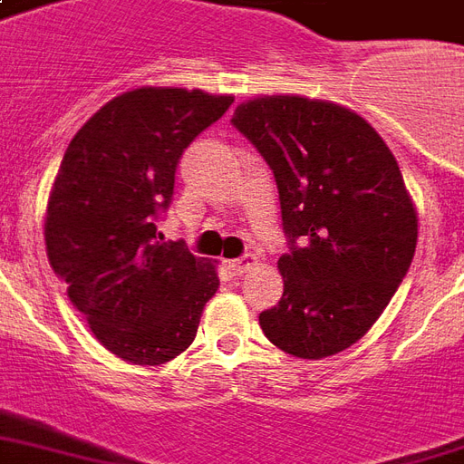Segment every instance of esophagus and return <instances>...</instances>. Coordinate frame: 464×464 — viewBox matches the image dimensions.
I'll return each mask as SVG.
<instances>
[{
	"instance_id": "1",
	"label": "esophagus",
	"mask_w": 464,
	"mask_h": 464,
	"mask_svg": "<svg viewBox=\"0 0 464 464\" xmlns=\"http://www.w3.org/2000/svg\"><path fill=\"white\" fill-rule=\"evenodd\" d=\"M253 265H257V257L246 256V257H240V260H231V263H228V267H231V272L236 275V277H240V275L250 270Z\"/></svg>"
}]
</instances>
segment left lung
Returning <instances> with one entry per match:
<instances>
[{
  "instance_id": "left-lung-1",
  "label": "left lung",
  "mask_w": 464,
  "mask_h": 464,
  "mask_svg": "<svg viewBox=\"0 0 464 464\" xmlns=\"http://www.w3.org/2000/svg\"><path fill=\"white\" fill-rule=\"evenodd\" d=\"M231 123L272 168L289 240L285 292L260 328L295 358L335 355L372 328L416 253L397 158L362 116L321 99H247Z\"/></svg>"
}]
</instances>
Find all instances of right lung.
Wrapping results in <instances>:
<instances>
[{
	"instance_id": "right-lung-1",
	"label": "right lung",
	"mask_w": 464,
	"mask_h": 464,
	"mask_svg": "<svg viewBox=\"0 0 464 464\" xmlns=\"http://www.w3.org/2000/svg\"><path fill=\"white\" fill-rule=\"evenodd\" d=\"M233 104L228 94L140 87L106 102L70 140L45 211V250L67 296L116 358L162 365L192 345L217 267L160 243L177 162Z\"/></svg>"
}]
</instances>
